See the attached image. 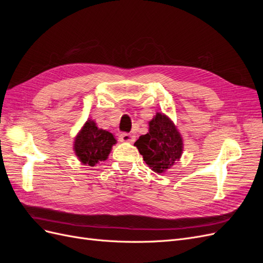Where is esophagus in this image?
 Segmentation results:
<instances>
[{
	"mask_svg": "<svg viewBox=\"0 0 263 263\" xmlns=\"http://www.w3.org/2000/svg\"><path fill=\"white\" fill-rule=\"evenodd\" d=\"M136 139V137L134 136L133 134H128V133H122L119 135V140L121 141H125V142H133Z\"/></svg>",
	"mask_w": 263,
	"mask_h": 263,
	"instance_id": "esophagus-1",
	"label": "esophagus"
}]
</instances>
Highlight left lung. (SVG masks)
I'll return each mask as SVG.
<instances>
[{"label": "left lung", "mask_w": 263, "mask_h": 263, "mask_svg": "<svg viewBox=\"0 0 263 263\" xmlns=\"http://www.w3.org/2000/svg\"><path fill=\"white\" fill-rule=\"evenodd\" d=\"M151 170L163 173L179 161L183 150L181 135L169 117L157 113L149 122V133L135 142Z\"/></svg>", "instance_id": "1"}]
</instances>
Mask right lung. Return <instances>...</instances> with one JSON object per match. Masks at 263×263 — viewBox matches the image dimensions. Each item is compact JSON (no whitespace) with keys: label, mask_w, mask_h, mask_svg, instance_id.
Masks as SVG:
<instances>
[{"label":"right lung","mask_w":263,"mask_h":263,"mask_svg":"<svg viewBox=\"0 0 263 263\" xmlns=\"http://www.w3.org/2000/svg\"><path fill=\"white\" fill-rule=\"evenodd\" d=\"M116 144L110 133L99 129L93 121H87L74 140V151L83 164L94 166L107 159L112 146Z\"/></svg>","instance_id":"right-lung-1"}]
</instances>
